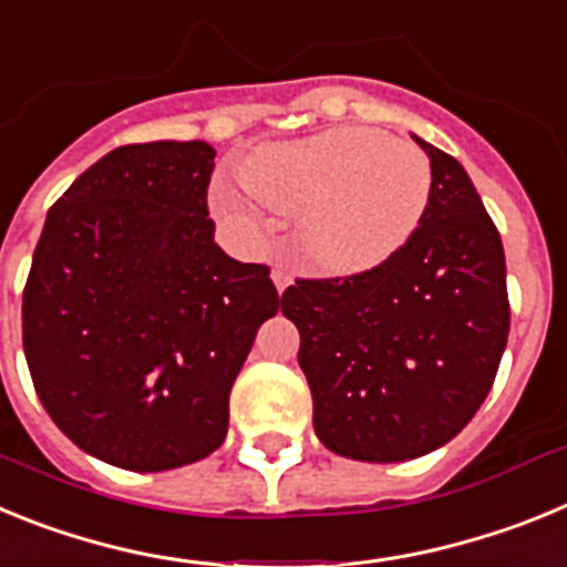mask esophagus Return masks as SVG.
I'll return each instance as SVG.
<instances>
[{
    "label": "esophagus",
    "mask_w": 567,
    "mask_h": 567,
    "mask_svg": "<svg viewBox=\"0 0 567 567\" xmlns=\"http://www.w3.org/2000/svg\"><path fill=\"white\" fill-rule=\"evenodd\" d=\"M272 280H275V289H278V292H284V289L292 284V275H289L287 269H272Z\"/></svg>",
    "instance_id": "34e87169"
}]
</instances>
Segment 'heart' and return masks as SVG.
<instances>
[{
  "instance_id": "1",
  "label": "heart",
  "mask_w": 567,
  "mask_h": 567,
  "mask_svg": "<svg viewBox=\"0 0 567 567\" xmlns=\"http://www.w3.org/2000/svg\"><path fill=\"white\" fill-rule=\"evenodd\" d=\"M252 198L298 215V249L327 275H360L409 244L432 198V164L420 147L374 127H329L295 142L260 144L238 164ZM215 218L244 238L264 224L238 189L218 184Z\"/></svg>"
}]
</instances>
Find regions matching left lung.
Segmentation results:
<instances>
[{"label": "left lung", "mask_w": 567, "mask_h": 567, "mask_svg": "<svg viewBox=\"0 0 567 567\" xmlns=\"http://www.w3.org/2000/svg\"><path fill=\"white\" fill-rule=\"evenodd\" d=\"M432 198L398 255L349 278H298L280 312L300 332L315 434L363 463L423 457L463 432L511 327L497 227L457 158L417 138Z\"/></svg>", "instance_id": "1"}]
</instances>
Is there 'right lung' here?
<instances>
[{
    "instance_id": "add662e5",
    "label": "right lung",
    "mask_w": 567,
    "mask_h": 567,
    "mask_svg": "<svg viewBox=\"0 0 567 567\" xmlns=\"http://www.w3.org/2000/svg\"><path fill=\"white\" fill-rule=\"evenodd\" d=\"M207 142L115 147L48 213L22 295L44 412L82 452L169 471L227 437L229 392L278 312L267 264L215 244Z\"/></svg>"
}]
</instances>
